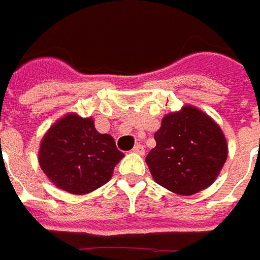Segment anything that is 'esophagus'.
Instances as JSON below:
<instances>
[{
	"instance_id": "34e87169",
	"label": "esophagus",
	"mask_w": 260,
	"mask_h": 260,
	"mask_svg": "<svg viewBox=\"0 0 260 260\" xmlns=\"http://www.w3.org/2000/svg\"><path fill=\"white\" fill-rule=\"evenodd\" d=\"M133 153L136 154H140V155H143L144 154V147L141 146V144H136L133 148Z\"/></svg>"
}]
</instances>
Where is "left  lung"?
Here are the masks:
<instances>
[{
  "label": "left lung",
  "instance_id": "8db88e82",
  "mask_svg": "<svg viewBox=\"0 0 260 260\" xmlns=\"http://www.w3.org/2000/svg\"><path fill=\"white\" fill-rule=\"evenodd\" d=\"M154 140L157 144L146 157L150 173L161 187L180 195L209 187L228 155L222 130L192 106L167 114Z\"/></svg>",
  "mask_w": 260,
  "mask_h": 260
}]
</instances>
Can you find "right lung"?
<instances>
[{
	"mask_svg": "<svg viewBox=\"0 0 260 260\" xmlns=\"http://www.w3.org/2000/svg\"><path fill=\"white\" fill-rule=\"evenodd\" d=\"M123 157L112 136L98 133L92 119L68 114L45 134L39 164L55 185L80 195L106 184Z\"/></svg>",
	"mask_w": 260,
	"mask_h": 260,
	"instance_id": "add662e5",
	"label": "right lung"
}]
</instances>
